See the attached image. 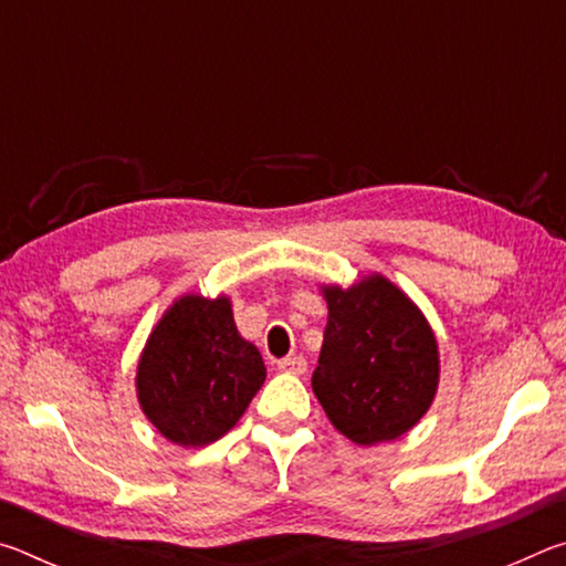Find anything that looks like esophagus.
I'll return each mask as SVG.
<instances>
[{
  "instance_id": "34e87169",
  "label": "esophagus",
  "mask_w": 566,
  "mask_h": 566,
  "mask_svg": "<svg viewBox=\"0 0 566 566\" xmlns=\"http://www.w3.org/2000/svg\"><path fill=\"white\" fill-rule=\"evenodd\" d=\"M280 369L286 371V375H304L306 359L304 357H286L280 361Z\"/></svg>"
}]
</instances>
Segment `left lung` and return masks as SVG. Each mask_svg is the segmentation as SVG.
I'll list each match as a JSON object with an SVG mask.
<instances>
[{
    "label": "left lung",
    "instance_id": "obj_1",
    "mask_svg": "<svg viewBox=\"0 0 566 566\" xmlns=\"http://www.w3.org/2000/svg\"><path fill=\"white\" fill-rule=\"evenodd\" d=\"M329 306L312 389L339 432L357 444L391 442L424 417L439 385L434 332L385 276L324 286Z\"/></svg>",
    "mask_w": 566,
    "mask_h": 566
}]
</instances>
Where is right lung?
<instances>
[{"label":"right lung","instance_id":"1","mask_svg":"<svg viewBox=\"0 0 566 566\" xmlns=\"http://www.w3.org/2000/svg\"><path fill=\"white\" fill-rule=\"evenodd\" d=\"M260 349L239 337L227 296L187 294L171 304L142 352L137 397L169 442H217L264 385Z\"/></svg>","mask_w":566,"mask_h":566}]
</instances>
